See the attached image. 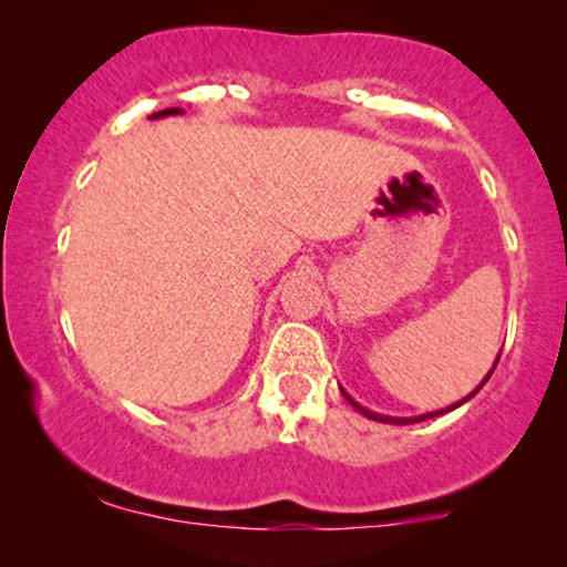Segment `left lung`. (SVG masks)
<instances>
[{
    "instance_id": "1",
    "label": "left lung",
    "mask_w": 567,
    "mask_h": 567,
    "mask_svg": "<svg viewBox=\"0 0 567 567\" xmlns=\"http://www.w3.org/2000/svg\"><path fill=\"white\" fill-rule=\"evenodd\" d=\"M498 359H501V353H498V355H495V363H493V369H495V367H498ZM493 369H491V371H487V377L483 379V382H480V384H477V390H475V392H470V394H467V398H464V400H460V402H454V405H449V408H444V410H433V413H425V415H415V417H392V415H382V413H374V410H369V408H363V405H359V402H355V400L351 398V394H348V392L343 390V386H340V392H343V398H346L348 402H351V405H353L355 410H359V413H361V415H367V417H369V421H379V423H392V425H410V423H421V421H429V417L444 415V413H449V410H454V408H460V405H464V402H467V400H472V398H475V394H477L480 390H483V384L487 382V379H491V374H493Z\"/></svg>"
}]
</instances>
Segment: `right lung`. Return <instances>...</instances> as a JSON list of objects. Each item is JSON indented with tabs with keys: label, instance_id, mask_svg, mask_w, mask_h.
<instances>
[{
	"label": "right lung",
	"instance_id": "1",
	"mask_svg": "<svg viewBox=\"0 0 567 567\" xmlns=\"http://www.w3.org/2000/svg\"><path fill=\"white\" fill-rule=\"evenodd\" d=\"M183 111L181 107H167V111H159V113H154V115H150V118H167V115H181Z\"/></svg>",
	"mask_w": 567,
	"mask_h": 567
}]
</instances>
